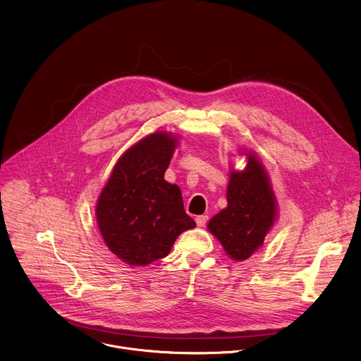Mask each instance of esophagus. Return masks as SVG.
Here are the masks:
<instances>
[{
    "mask_svg": "<svg viewBox=\"0 0 361 361\" xmlns=\"http://www.w3.org/2000/svg\"><path fill=\"white\" fill-rule=\"evenodd\" d=\"M195 221H197L198 227H204V226L207 224V221H208V216H207V215H201V216H197Z\"/></svg>",
    "mask_w": 361,
    "mask_h": 361,
    "instance_id": "obj_1",
    "label": "esophagus"
}]
</instances>
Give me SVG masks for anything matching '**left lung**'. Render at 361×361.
<instances>
[{
  "mask_svg": "<svg viewBox=\"0 0 361 361\" xmlns=\"http://www.w3.org/2000/svg\"><path fill=\"white\" fill-rule=\"evenodd\" d=\"M237 154L245 156V167L230 169L227 207L209 220L208 231L216 237L228 258L241 262L264 245L279 211L269 173L261 157L248 149Z\"/></svg>",
  "mask_w": 361,
  "mask_h": 361,
  "instance_id": "obj_1",
  "label": "left lung"
}]
</instances>
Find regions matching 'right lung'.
Returning a JSON list of instances; mask_svg holds the SVG:
<instances>
[{"mask_svg": "<svg viewBox=\"0 0 361 361\" xmlns=\"http://www.w3.org/2000/svg\"><path fill=\"white\" fill-rule=\"evenodd\" d=\"M178 144L169 131L146 135L118 157L97 197L102 238L133 268L164 258L177 237L197 226L184 211L180 187L164 180Z\"/></svg>", "mask_w": 361, "mask_h": 361, "instance_id": "1", "label": "right lung"}]
</instances>
